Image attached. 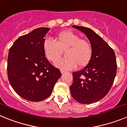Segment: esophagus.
I'll return each instance as SVG.
<instances>
[{"label":"esophagus","instance_id":"esophagus-1","mask_svg":"<svg viewBox=\"0 0 127 127\" xmlns=\"http://www.w3.org/2000/svg\"><path fill=\"white\" fill-rule=\"evenodd\" d=\"M64 72H65V71L63 70V69H61V73H64Z\"/></svg>","mask_w":127,"mask_h":127}]
</instances>
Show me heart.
I'll use <instances>...</instances> for the list:
<instances>
[{"label": "heart", "instance_id": "heart-1", "mask_svg": "<svg viewBox=\"0 0 127 127\" xmlns=\"http://www.w3.org/2000/svg\"><path fill=\"white\" fill-rule=\"evenodd\" d=\"M44 52L49 61L55 62L62 55V51L66 50L67 58L61 59L56 62V67L68 70L75 68L77 65L82 68L91 61L92 49L87 40L71 31H63L56 35V41L47 38L44 42Z\"/></svg>", "mask_w": 127, "mask_h": 127}]
</instances>
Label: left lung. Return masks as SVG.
Wrapping results in <instances>:
<instances>
[{
  "instance_id": "8db88e82",
  "label": "left lung",
  "mask_w": 127,
  "mask_h": 127,
  "mask_svg": "<svg viewBox=\"0 0 127 127\" xmlns=\"http://www.w3.org/2000/svg\"><path fill=\"white\" fill-rule=\"evenodd\" d=\"M86 35L92 49L91 61L82 70L73 73L69 87L71 96L82 104L102 99L109 92L115 80L117 64L113 49L92 30L73 25Z\"/></svg>"
}]
</instances>
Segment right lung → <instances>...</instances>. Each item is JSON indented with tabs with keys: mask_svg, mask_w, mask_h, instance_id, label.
<instances>
[{
	"mask_svg": "<svg viewBox=\"0 0 127 127\" xmlns=\"http://www.w3.org/2000/svg\"><path fill=\"white\" fill-rule=\"evenodd\" d=\"M49 28H38L19 36L10 48L7 59L9 82L19 96L30 101H41L52 93L61 76L44 52Z\"/></svg>",
	"mask_w": 127,
	"mask_h": 127,
	"instance_id": "obj_1",
	"label": "right lung"
}]
</instances>
